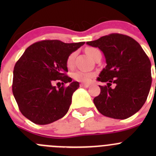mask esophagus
Wrapping results in <instances>:
<instances>
[{"instance_id": "1", "label": "esophagus", "mask_w": 156, "mask_h": 156, "mask_svg": "<svg viewBox=\"0 0 156 156\" xmlns=\"http://www.w3.org/2000/svg\"><path fill=\"white\" fill-rule=\"evenodd\" d=\"M81 87H89L90 84H81Z\"/></svg>"}]
</instances>
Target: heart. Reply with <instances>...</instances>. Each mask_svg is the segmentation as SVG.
I'll return each instance as SVG.
<instances>
[{"mask_svg": "<svg viewBox=\"0 0 156 156\" xmlns=\"http://www.w3.org/2000/svg\"><path fill=\"white\" fill-rule=\"evenodd\" d=\"M97 51H98V50L94 48H88L86 49V53L88 56L90 58L93 57L94 53ZM75 53H72L68 56L66 59V66L69 68L72 67L74 63V59H75ZM94 74L90 73V72H81V71H78V72H75L74 74V78H75L76 81H81V82L84 83H88L91 81V79L94 77Z\"/></svg>", "mask_w": 156, "mask_h": 156, "instance_id": "1", "label": "heart"}]
</instances>
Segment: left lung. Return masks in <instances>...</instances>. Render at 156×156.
Segmentation results:
<instances>
[{
	"instance_id": "obj_1",
	"label": "left lung",
	"mask_w": 156,
	"mask_h": 156,
	"mask_svg": "<svg viewBox=\"0 0 156 156\" xmlns=\"http://www.w3.org/2000/svg\"><path fill=\"white\" fill-rule=\"evenodd\" d=\"M87 44L98 48L104 54L106 66L97 81L100 94L94 103L102 115L125 119L137 112L145 103L152 84L151 62L140 44L129 36L110 34ZM112 83L116 87L112 88Z\"/></svg>"
}]
</instances>
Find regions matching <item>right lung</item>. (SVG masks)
<instances>
[{"instance_id": "right-lung-1", "label": "right lung", "mask_w": 156, "mask_h": 156, "mask_svg": "<svg viewBox=\"0 0 156 156\" xmlns=\"http://www.w3.org/2000/svg\"><path fill=\"white\" fill-rule=\"evenodd\" d=\"M84 42L64 43L58 40L36 42L26 50L14 66L12 94L22 114L37 125H48L63 117L72 103L78 81L66 75V59ZM59 80L67 87L52 85Z\"/></svg>"}]
</instances>
